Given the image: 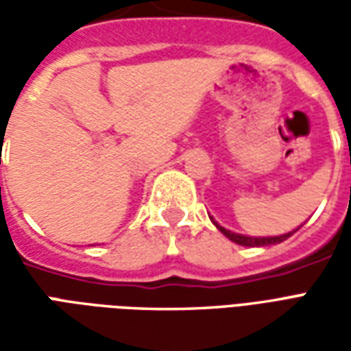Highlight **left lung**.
Instances as JSON below:
<instances>
[{
	"instance_id": "left-lung-1",
	"label": "left lung",
	"mask_w": 351,
	"mask_h": 351,
	"mask_svg": "<svg viewBox=\"0 0 351 351\" xmlns=\"http://www.w3.org/2000/svg\"><path fill=\"white\" fill-rule=\"evenodd\" d=\"M213 220V218H210ZM213 223L216 226V228L220 229L223 235L228 237L229 241H233V243L241 244V246H271V244H280L284 243L286 239H289V237L293 235L295 231H291V233H286V235H278V237H246V235H239V233H233V231H229V229L221 228V226H218L216 221L213 220Z\"/></svg>"
}]
</instances>
